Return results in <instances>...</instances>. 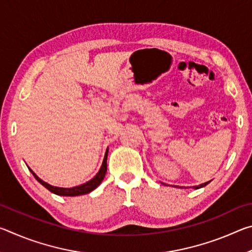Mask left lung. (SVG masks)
Here are the masks:
<instances>
[{"label": "left lung", "instance_id": "8db88e82", "mask_svg": "<svg viewBox=\"0 0 252 252\" xmlns=\"http://www.w3.org/2000/svg\"><path fill=\"white\" fill-rule=\"evenodd\" d=\"M208 183H210V181H208V182H206V183H202V185H200V186H195L194 188L195 189H200V188H202V187H206Z\"/></svg>", "mask_w": 252, "mask_h": 252}]
</instances>
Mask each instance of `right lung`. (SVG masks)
<instances>
[{
	"label": "right lung",
	"instance_id": "add662e5",
	"mask_svg": "<svg viewBox=\"0 0 252 252\" xmlns=\"http://www.w3.org/2000/svg\"><path fill=\"white\" fill-rule=\"evenodd\" d=\"M106 159H108V149H106V151H105L104 159H103V162H102L101 168L99 170V172L95 174V177L91 179L90 181L83 183V185L76 186V187H73V188L53 187V186L49 185V183L44 182L43 180H41V179L37 177L36 174L34 173L30 168H29V170L32 172L34 178H35L42 186L45 187L48 190H50L52 193L58 194V195H65V197H75V195H82V194H87L89 192H91V191H93L95 189V188L100 186V183L104 179L105 173H106Z\"/></svg>",
	"mask_w": 252,
	"mask_h": 252
}]
</instances>
